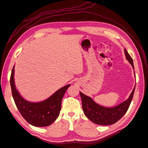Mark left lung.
I'll use <instances>...</instances> for the list:
<instances>
[{
	"label": "left lung",
	"mask_w": 148,
	"mask_h": 148,
	"mask_svg": "<svg viewBox=\"0 0 148 148\" xmlns=\"http://www.w3.org/2000/svg\"><path fill=\"white\" fill-rule=\"evenodd\" d=\"M127 60L130 62L134 69L133 59L126 49H124ZM135 86L133 88L128 99L114 107H106L101 106L94 101L92 98L79 92L82 101V108L84 115L91 122L97 125H109L119 121L128 110L132 101Z\"/></svg>",
	"instance_id": "obj_1"
}]
</instances>
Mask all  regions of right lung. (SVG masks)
<instances>
[{
	"label": "right lung",
	"instance_id": "right-lung-1",
	"mask_svg": "<svg viewBox=\"0 0 148 148\" xmlns=\"http://www.w3.org/2000/svg\"><path fill=\"white\" fill-rule=\"evenodd\" d=\"M14 70L13 66L10 80L12 96L22 117L28 123L35 127H43L51 125L59 115L62 98L70 84L61 88L45 101L31 102L24 99L16 90L14 82Z\"/></svg>",
	"mask_w": 148,
	"mask_h": 148
}]
</instances>
